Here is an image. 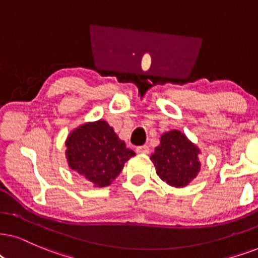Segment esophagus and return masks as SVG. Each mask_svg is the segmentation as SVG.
<instances>
[{
	"label": "esophagus",
	"mask_w": 258,
	"mask_h": 258,
	"mask_svg": "<svg viewBox=\"0 0 258 258\" xmlns=\"http://www.w3.org/2000/svg\"><path fill=\"white\" fill-rule=\"evenodd\" d=\"M137 152L143 153V155H146V153L150 152V149L148 145H142V146H138V148H137Z\"/></svg>",
	"instance_id": "obj_1"
}]
</instances>
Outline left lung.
<instances>
[{"label": "left lung", "instance_id": "left-lung-1", "mask_svg": "<svg viewBox=\"0 0 258 258\" xmlns=\"http://www.w3.org/2000/svg\"><path fill=\"white\" fill-rule=\"evenodd\" d=\"M159 142L150 157L156 172L171 187H185L200 172V149L178 130L164 132Z\"/></svg>", "mask_w": 258, "mask_h": 258}]
</instances>
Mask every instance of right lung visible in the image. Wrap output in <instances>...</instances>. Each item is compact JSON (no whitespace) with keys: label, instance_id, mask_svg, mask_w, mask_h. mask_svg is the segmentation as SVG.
<instances>
[{"label":"right lung","instance_id":"right-lung-1","mask_svg":"<svg viewBox=\"0 0 258 258\" xmlns=\"http://www.w3.org/2000/svg\"><path fill=\"white\" fill-rule=\"evenodd\" d=\"M65 146L69 168L99 188L112 184L125 163L136 156L102 119L74 128Z\"/></svg>","mask_w":258,"mask_h":258}]
</instances>
